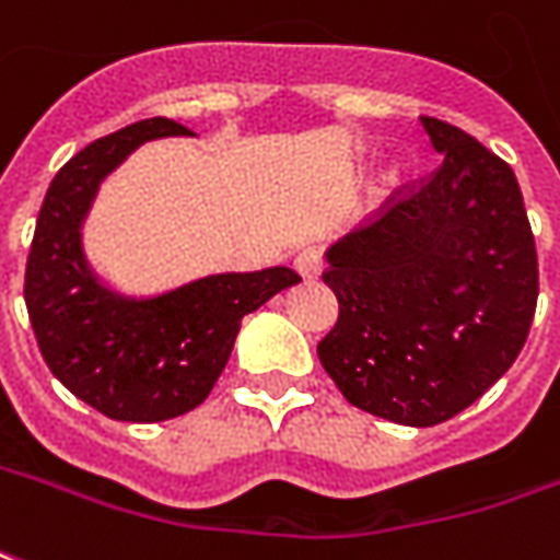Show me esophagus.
Returning a JSON list of instances; mask_svg holds the SVG:
<instances>
[{
    "instance_id": "1",
    "label": "esophagus",
    "mask_w": 560,
    "mask_h": 560,
    "mask_svg": "<svg viewBox=\"0 0 560 560\" xmlns=\"http://www.w3.org/2000/svg\"><path fill=\"white\" fill-rule=\"evenodd\" d=\"M293 269L303 276V279H315L320 272V254L315 248H303V252L293 257Z\"/></svg>"
}]
</instances>
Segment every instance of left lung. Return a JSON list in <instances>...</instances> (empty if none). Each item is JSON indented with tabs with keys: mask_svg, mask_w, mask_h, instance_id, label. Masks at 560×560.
<instances>
[{
	"mask_svg": "<svg viewBox=\"0 0 560 560\" xmlns=\"http://www.w3.org/2000/svg\"><path fill=\"white\" fill-rule=\"evenodd\" d=\"M443 163L330 245L339 300L318 358L351 406L443 424L510 370L537 312L539 272L512 170L472 136L421 117Z\"/></svg>",
	"mask_w": 560,
	"mask_h": 560,
	"instance_id": "1",
	"label": "left lung"
}]
</instances>
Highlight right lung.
Instances as JSON below:
<instances>
[{
  "instance_id": "1",
  "label": "right lung",
  "mask_w": 560,
  "mask_h": 560,
  "mask_svg": "<svg viewBox=\"0 0 560 560\" xmlns=\"http://www.w3.org/2000/svg\"><path fill=\"white\" fill-rule=\"evenodd\" d=\"M187 136L148 117L90 142L50 182L35 221L23 300L50 373L115 421H166L197 409L224 373L242 318L300 281L288 267L221 272L160 296L105 288L81 248V224L103 178L139 144Z\"/></svg>"
}]
</instances>
